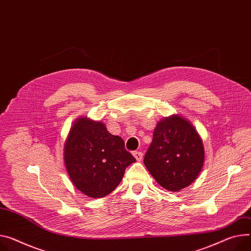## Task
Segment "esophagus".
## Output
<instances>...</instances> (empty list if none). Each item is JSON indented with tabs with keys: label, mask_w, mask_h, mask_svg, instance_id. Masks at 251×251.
I'll return each mask as SVG.
<instances>
[{
	"label": "esophagus",
	"mask_w": 251,
	"mask_h": 251,
	"mask_svg": "<svg viewBox=\"0 0 251 251\" xmlns=\"http://www.w3.org/2000/svg\"><path fill=\"white\" fill-rule=\"evenodd\" d=\"M132 155H133V157L136 158V160L137 161H141L142 159H143V152L142 151H133L132 152Z\"/></svg>",
	"instance_id": "34e87169"
}]
</instances>
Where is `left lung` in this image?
<instances>
[{"label":"left lung","instance_id":"left-lung-1","mask_svg":"<svg viewBox=\"0 0 251 251\" xmlns=\"http://www.w3.org/2000/svg\"><path fill=\"white\" fill-rule=\"evenodd\" d=\"M144 163L160 186L180 191L194 182L203 167L201 138L188 121L173 115L157 125Z\"/></svg>","mask_w":251,"mask_h":251}]
</instances>
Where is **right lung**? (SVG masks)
<instances>
[{"label": "right lung", "mask_w": 251, "mask_h": 251, "mask_svg": "<svg viewBox=\"0 0 251 251\" xmlns=\"http://www.w3.org/2000/svg\"><path fill=\"white\" fill-rule=\"evenodd\" d=\"M64 162L73 185L88 197L100 198L119 186L136 159L124 140L109 133L103 124L82 118L69 132Z\"/></svg>", "instance_id": "1"}]
</instances>
